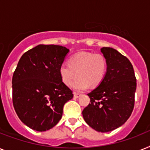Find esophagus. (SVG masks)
Wrapping results in <instances>:
<instances>
[{
  "label": "esophagus",
  "instance_id": "34e87169",
  "mask_svg": "<svg viewBox=\"0 0 150 150\" xmlns=\"http://www.w3.org/2000/svg\"><path fill=\"white\" fill-rule=\"evenodd\" d=\"M81 96V94L80 93H78V92H74V97L75 98H79Z\"/></svg>",
  "mask_w": 150,
  "mask_h": 150
}]
</instances>
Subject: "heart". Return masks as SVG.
<instances>
[{
    "label": "heart",
    "instance_id": "1",
    "mask_svg": "<svg viewBox=\"0 0 150 150\" xmlns=\"http://www.w3.org/2000/svg\"><path fill=\"white\" fill-rule=\"evenodd\" d=\"M106 71L105 57L88 52H78L70 58L69 64L63 63L59 68L61 79L67 86H71L78 75L80 76L72 86L78 91L87 89L90 85L92 87L100 85Z\"/></svg>",
    "mask_w": 150,
    "mask_h": 150
}]
</instances>
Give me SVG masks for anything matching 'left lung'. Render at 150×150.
I'll list each match as a JSON object with an SVG mask.
<instances>
[{"mask_svg":"<svg viewBox=\"0 0 150 150\" xmlns=\"http://www.w3.org/2000/svg\"><path fill=\"white\" fill-rule=\"evenodd\" d=\"M107 61L103 81L88 96L90 103L82 111L85 121L98 132H106L122 126L134 108L136 79L132 64L114 48L103 47Z\"/></svg>","mask_w":150,"mask_h":150,"instance_id":"left-lung-1","label":"left lung"}]
</instances>
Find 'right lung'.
Here are the masks:
<instances>
[{"label":"right lung","mask_w":150,"mask_h":150,"mask_svg":"<svg viewBox=\"0 0 150 150\" xmlns=\"http://www.w3.org/2000/svg\"><path fill=\"white\" fill-rule=\"evenodd\" d=\"M69 50L55 45H39L21 56L12 78V101L26 126L44 132L62 116L72 91L61 79L59 68Z\"/></svg>","instance_id":"right-lung-1"}]
</instances>
